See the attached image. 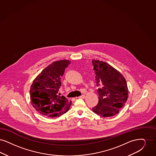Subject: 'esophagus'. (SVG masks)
<instances>
[{
  "label": "esophagus",
  "instance_id": "obj_1",
  "mask_svg": "<svg viewBox=\"0 0 156 156\" xmlns=\"http://www.w3.org/2000/svg\"><path fill=\"white\" fill-rule=\"evenodd\" d=\"M85 97V95H81L80 96H79L78 98H84Z\"/></svg>",
  "mask_w": 156,
  "mask_h": 156
}]
</instances>
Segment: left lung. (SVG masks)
Returning <instances> with one entry per match:
<instances>
[{"label":"left lung","instance_id":"1","mask_svg":"<svg viewBox=\"0 0 156 156\" xmlns=\"http://www.w3.org/2000/svg\"><path fill=\"white\" fill-rule=\"evenodd\" d=\"M96 84L99 88L98 103L93 111L102 117H110L118 113L125 105L129 90L123 75L115 68L103 62L93 59Z\"/></svg>","mask_w":156,"mask_h":156}]
</instances>
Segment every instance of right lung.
<instances>
[{"mask_svg":"<svg viewBox=\"0 0 156 156\" xmlns=\"http://www.w3.org/2000/svg\"><path fill=\"white\" fill-rule=\"evenodd\" d=\"M70 61L54 62L45 68L33 81L30 94L32 105L40 114L58 117L69 111L72 101L58 94L61 77Z\"/></svg>","mask_w":156,"mask_h":156,"instance_id":"right-lung-1","label":"right lung"}]
</instances>
